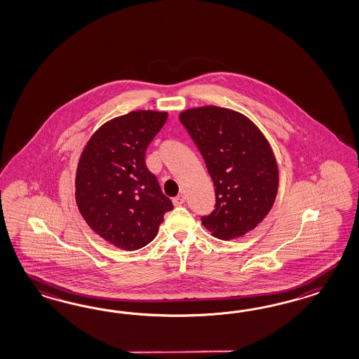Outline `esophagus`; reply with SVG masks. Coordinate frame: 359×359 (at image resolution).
<instances>
[{"instance_id":"esophagus-1","label":"esophagus","mask_w":359,"mask_h":359,"mask_svg":"<svg viewBox=\"0 0 359 359\" xmlns=\"http://www.w3.org/2000/svg\"><path fill=\"white\" fill-rule=\"evenodd\" d=\"M185 197L184 195H177L172 198L175 207H180L182 204H184Z\"/></svg>"}]
</instances>
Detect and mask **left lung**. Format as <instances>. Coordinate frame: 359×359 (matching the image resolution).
Returning a JSON list of instances; mask_svg holds the SVG:
<instances>
[{"instance_id":"left-lung-1","label":"left lung","mask_w":359,"mask_h":359,"mask_svg":"<svg viewBox=\"0 0 359 359\" xmlns=\"http://www.w3.org/2000/svg\"><path fill=\"white\" fill-rule=\"evenodd\" d=\"M179 118L215 184V210L201 217L203 225L224 241L245 236L269 215L278 194L270 143L248 117L230 109H188Z\"/></svg>"}]
</instances>
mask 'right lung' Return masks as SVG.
Masks as SVG:
<instances>
[{"mask_svg": "<svg viewBox=\"0 0 359 359\" xmlns=\"http://www.w3.org/2000/svg\"><path fill=\"white\" fill-rule=\"evenodd\" d=\"M167 121L165 111L135 110L98 129L80 156L76 203L100 237L123 250L155 238L174 209L146 165V150Z\"/></svg>", "mask_w": 359, "mask_h": 359, "instance_id": "right-lung-1", "label": "right lung"}]
</instances>
